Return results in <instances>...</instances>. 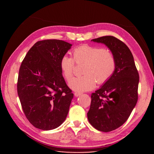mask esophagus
Instances as JSON below:
<instances>
[{
    "label": "esophagus",
    "mask_w": 154,
    "mask_h": 154,
    "mask_svg": "<svg viewBox=\"0 0 154 154\" xmlns=\"http://www.w3.org/2000/svg\"><path fill=\"white\" fill-rule=\"evenodd\" d=\"M82 93H81V92H75V96H79L80 95H82Z\"/></svg>",
    "instance_id": "obj_1"
}]
</instances>
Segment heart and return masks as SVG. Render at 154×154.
<instances>
[{
  "label": "heart",
  "instance_id": "heart-1",
  "mask_svg": "<svg viewBox=\"0 0 154 154\" xmlns=\"http://www.w3.org/2000/svg\"><path fill=\"white\" fill-rule=\"evenodd\" d=\"M72 56L66 54L60 60V67L64 77L69 80L73 75L75 63H84L82 76L72 77L69 87L76 92H82L92 90L98 84L106 83L113 76L116 68V60L111 50L89 45H83L72 50Z\"/></svg>",
  "mask_w": 154,
  "mask_h": 154
}]
</instances>
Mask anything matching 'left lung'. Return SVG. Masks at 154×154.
<instances>
[{"instance_id": "obj_1", "label": "left lung", "mask_w": 154, "mask_h": 154, "mask_svg": "<svg viewBox=\"0 0 154 154\" xmlns=\"http://www.w3.org/2000/svg\"><path fill=\"white\" fill-rule=\"evenodd\" d=\"M92 41L106 45L116 60L113 76L91 95L88 112L90 124L99 131L108 132L123 125L136 105L139 75L133 56L124 42L113 36Z\"/></svg>"}]
</instances>
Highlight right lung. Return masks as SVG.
<instances>
[{
	"mask_svg": "<svg viewBox=\"0 0 154 154\" xmlns=\"http://www.w3.org/2000/svg\"><path fill=\"white\" fill-rule=\"evenodd\" d=\"M71 44L58 39L37 41L21 64L17 89L23 111L36 128L49 130L66 119L73 98L60 60Z\"/></svg>",
	"mask_w": 154,
	"mask_h": 154,
	"instance_id": "right-lung-1",
	"label": "right lung"
}]
</instances>
